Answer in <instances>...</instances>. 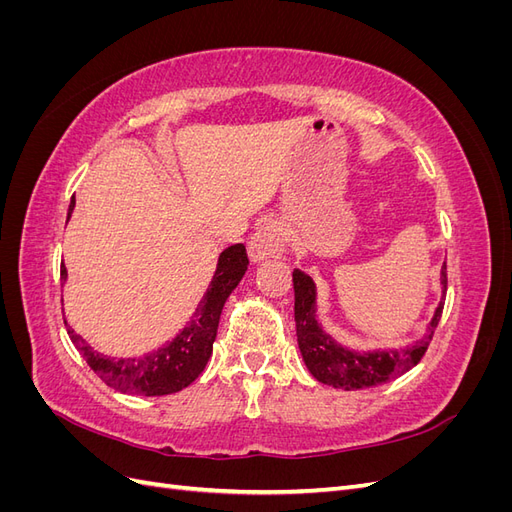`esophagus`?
Returning a JSON list of instances; mask_svg holds the SVG:
<instances>
[{"mask_svg": "<svg viewBox=\"0 0 512 512\" xmlns=\"http://www.w3.org/2000/svg\"><path fill=\"white\" fill-rule=\"evenodd\" d=\"M284 228L277 220H267L258 226V230L252 235L250 243H247V254H250L252 262L267 260L273 256H280L284 252Z\"/></svg>", "mask_w": 512, "mask_h": 512, "instance_id": "obj_1", "label": "esophagus"}]
</instances>
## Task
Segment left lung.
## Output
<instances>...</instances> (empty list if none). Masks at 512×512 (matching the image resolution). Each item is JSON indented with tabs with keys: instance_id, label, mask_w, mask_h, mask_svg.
Masks as SVG:
<instances>
[{
	"instance_id": "8db88e82",
	"label": "left lung",
	"mask_w": 512,
	"mask_h": 512,
	"mask_svg": "<svg viewBox=\"0 0 512 512\" xmlns=\"http://www.w3.org/2000/svg\"><path fill=\"white\" fill-rule=\"evenodd\" d=\"M294 286V322H297V342L303 354V361L312 376L322 382L335 386V389L356 391L369 389L389 382L401 374H406L418 361L423 359L429 342L436 331L442 303L433 314L425 337L404 350H386V352H352L339 346L331 335L322 331L316 320V284L307 273L292 271ZM442 286L446 290V262L442 267Z\"/></svg>"
}]
</instances>
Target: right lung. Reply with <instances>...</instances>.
<instances>
[{
    "mask_svg": "<svg viewBox=\"0 0 512 512\" xmlns=\"http://www.w3.org/2000/svg\"><path fill=\"white\" fill-rule=\"evenodd\" d=\"M72 209L74 196L70 200L68 220ZM247 265H250V260H247L243 243L226 247L218 258V269H215L213 280L205 292V297L200 299L188 327L164 348L138 356V359H111V356L100 354L81 335H76L74 329L64 320L68 324V335L76 350L83 354L87 365L94 369V374H98V378L111 386V389L145 397L177 393L203 374L213 352L215 335H218L222 307L230 297V292L241 282ZM66 277L68 271L61 265V280H66Z\"/></svg>",
    "mask_w": 512,
    "mask_h": 512,
    "instance_id": "obj_1",
    "label": "right lung"
}]
</instances>
